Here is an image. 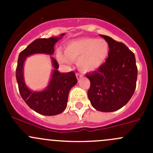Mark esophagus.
Masks as SVG:
<instances>
[{
    "label": "esophagus",
    "mask_w": 153,
    "mask_h": 153,
    "mask_svg": "<svg viewBox=\"0 0 153 153\" xmlns=\"http://www.w3.org/2000/svg\"><path fill=\"white\" fill-rule=\"evenodd\" d=\"M82 76H83L82 74L76 73V77H77V78H78V79H80L81 78H82Z\"/></svg>",
    "instance_id": "esophagus-1"
}]
</instances>
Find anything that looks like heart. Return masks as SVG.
I'll use <instances>...</instances> for the list:
<instances>
[{
	"mask_svg": "<svg viewBox=\"0 0 153 153\" xmlns=\"http://www.w3.org/2000/svg\"><path fill=\"white\" fill-rule=\"evenodd\" d=\"M64 53L57 52L60 63L69 64L77 61L78 68L82 72H91L101 67L105 63L109 53L107 42L103 39L83 38L66 44Z\"/></svg>",
	"mask_w": 153,
	"mask_h": 153,
	"instance_id": "obj_1",
	"label": "heart"
}]
</instances>
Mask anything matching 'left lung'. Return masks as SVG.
<instances>
[{
	"label": "left lung",
	"instance_id": "left-lung-1",
	"mask_svg": "<svg viewBox=\"0 0 153 153\" xmlns=\"http://www.w3.org/2000/svg\"><path fill=\"white\" fill-rule=\"evenodd\" d=\"M108 43L109 53L97 71L86 74L90 81L88 98L101 112H114L127 104L136 87L138 69L135 55L121 42L100 35Z\"/></svg>",
	"mask_w": 153,
	"mask_h": 153
}]
</instances>
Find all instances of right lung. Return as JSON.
<instances>
[{"label": "right lung", "mask_w": 153, "mask_h": 153, "mask_svg": "<svg viewBox=\"0 0 153 153\" xmlns=\"http://www.w3.org/2000/svg\"><path fill=\"white\" fill-rule=\"evenodd\" d=\"M65 34L59 37L38 38L20 52L16 68V79L20 94L26 104L34 111L44 115H55L64 112L67 105L68 95L71 88L78 82L74 72L61 73L58 62L52 58L54 70L47 89L41 92H33L25 84L24 79V64L27 57L34 54L54 53V46Z\"/></svg>", "instance_id": "obj_1"}]
</instances>
